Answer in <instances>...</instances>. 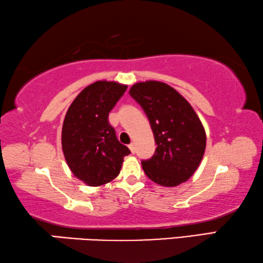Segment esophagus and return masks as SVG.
Listing matches in <instances>:
<instances>
[{
    "mask_svg": "<svg viewBox=\"0 0 263 263\" xmlns=\"http://www.w3.org/2000/svg\"><path fill=\"white\" fill-rule=\"evenodd\" d=\"M128 148H130V151H131L132 153L136 152V146H135V144H133V143H131L130 145H128Z\"/></svg>",
    "mask_w": 263,
    "mask_h": 263,
    "instance_id": "34e87169",
    "label": "esophagus"
}]
</instances>
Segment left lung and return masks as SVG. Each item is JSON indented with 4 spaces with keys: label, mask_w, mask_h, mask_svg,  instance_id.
Masks as SVG:
<instances>
[{
    "label": "left lung",
    "mask_w": 263,
    "mask_h": 263,
    "mask_svg": "<svg viewBox=\"0 0 263 263\" xmlns=\"http://www.w3.org/2000/svg\"><path fill=\"white\" fill-rule=\"evenodd\" d=\"M130 95L151 124L157 148L141 161L146 176L158 185L174 187L189 180L206 148V132L191 104L162 82L136 83Z\"/></svg>",
    "instance_id": "left-lung-1"
}]
</instances>
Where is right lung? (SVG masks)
Listing matches in <instances>:
<instances>
[{
    "mask_svg": "<svg viewBox=\"0 0 263 263\" xmlns=\"http://www.w3.org/2000/svg\"><path fill=\"white\" fill-rule=\"evenodd\" d=\"M127 89L117 82L86 86L69 106L62 127V148L69 168L89 186L107 184L118 176L130 154L109 124V112Z\"/></svg>",
    "mask_w": 263,
    "mask_h": 263,
    "instance_id": "1",
    "label": "right lung"
}]
</instances>
